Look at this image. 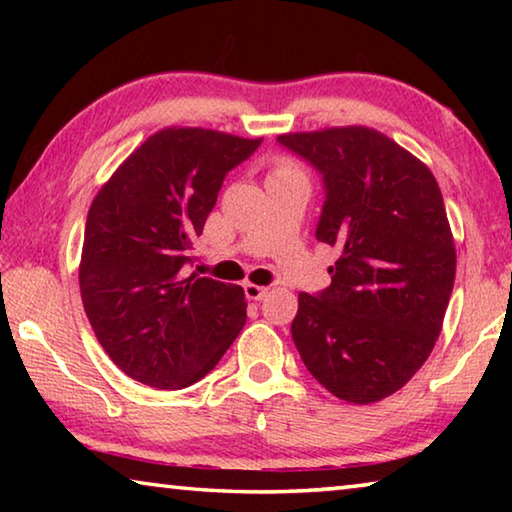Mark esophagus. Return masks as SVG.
I'll list each match as a JSON object with an SVG mask.
<instances>
[{
	"label": "esophagus",
	"mask_w": 512,
	"mask_h": 512,
	"mask_svg": "<svg viewBox=\"0 0 512 512\" xmlns=\"http://www.w3.org/2000/svg\"><path fill=\"white\" fill-rule=\"evenodd\" d=\"M244 291H246V298L248 300H262L266 293H268V287H259V284H253V282H246L244 284Z\"/></svg>",
	"instance_id": "34e87169"
}]
</instances>
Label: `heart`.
<instances>
[{
  "instance_id": "heart-1",
  "label": "heart",
  "mask_w": 512,
  "mask_h": 512,
  "mask_svg": "<svg viewBox=\"0 0 512 512\" xmlns=\"http://www.w3.org/2000/svg\"><path fill=\"white\" fill-rule=\"evenodd\" d=\"M287 169H296V167H293V164H289V162H280L275 167V171H287Z\"/></svg>"
}]
</instances>
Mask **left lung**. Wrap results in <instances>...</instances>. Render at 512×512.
<instances>
[{"label": "left lung", "instance_id": "1", "mask_svg": "<svg viewBox=\"0 0 512 512\" xmlns=\"http://www.w3.org/2000/svg\"><path fill=\"white\" fill-rule=\"evenodd\" d=\"M323 173L316 239L339 248L332 284L300 293L293 343L320 386L372 404L409 381L436 345L456 277L443 194L427 164L368 126L284 133Z\"/></svg>", "mask_w": 512, "mask_h": 512}]
</instances>
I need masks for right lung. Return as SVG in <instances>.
Wrapping results in <instances>:
<instances>
[{"mask_svg": "<svg viewBox=\"0 0 512 512\" xmlns=\"http://www.w3.org/2000/svg\"><path fill=\"white\" fill-rule=\"evenodd\" d=\"M259 144L162 128L94 196L79 264L83 307L112 363L140 384L176 391L203 379L246 325L244 289L189 275L187 264L225 173Z\"/></svg>", "mask_w": 512, "mask_h": 512, "instance_id": "add662e5", "label": "right lung"}]
</instances>
